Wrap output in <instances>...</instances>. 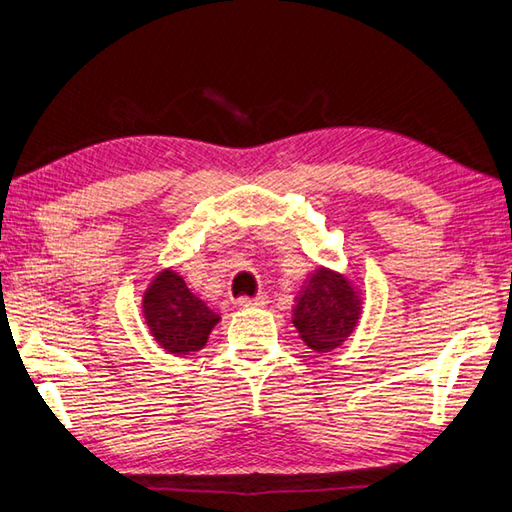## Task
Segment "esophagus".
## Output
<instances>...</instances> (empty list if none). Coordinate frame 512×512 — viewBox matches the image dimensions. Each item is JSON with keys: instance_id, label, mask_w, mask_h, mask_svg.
<instances>
[{"instance_id": "1", "label": "esophagus", "mask_w": 512, "mask_h": 512, "mask_svg": "<svg viewBox=\"0 0 512 512\" xmlns=\"http://www.w3.org/2000/svg\"><path fill=\"white\" fill-rule=\"evenodd\" d=\"M237 306L241 309H255V306H266V295H255V297H239Z\"/></svg>"}]
</instances>
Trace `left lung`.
I'll return each mask as SVG.
<instances>
[{
	"mask_svg": "<svg viewBox=\"0 0 512 512\" xmlns=\"http://www.w3.org/2000/svg\"><path fill=\"white\" fill-rule=\"evenodd\" d=\"M362 300L347 275L318 266L295 297L293 327L306 347L327 353L358 327Z\"/></svg>",
	"mask_w": 512,
	"mask_h": 512,
	"instance_id": "1",
	"label": "left lung"
}]
</instances>
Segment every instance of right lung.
<instances>
[{"instance_id": "obj_1", "label": "right lung", "mask_w": 512, "mask_h": 512, "mask_svg": "<svg viewBox=\"0 0 512 512\" xmlns=\"http://www.w3.org/2000/svg\"><path fill=\"white\" fill-rule=\"evenodd\" d=\"M143 318L159 347L174 356L201 351L210 331L221 320L172 268H163L147 286L143 293Z\"/></svg>"}]
</instances>
